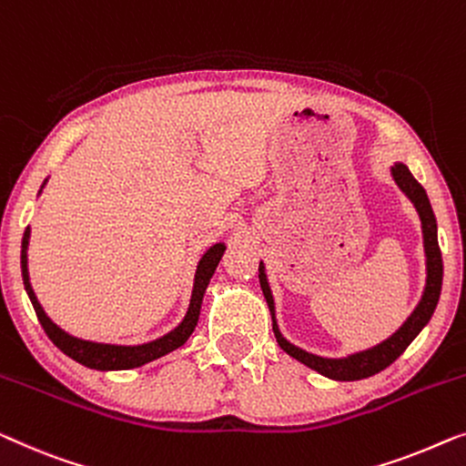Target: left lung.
<instances>
[{"label": "left lung", "mask_w": 466, "mask_h": 466, "mask_svg": "<svg viewBox=\"0 0 466 466\" xmlns=\"http://www.w3.org/2000/svg\"><path fill=\"white\" fill-rule=\"evenodd\" d=\"M390 172H393L395 183L400 185L401 191L414 201L416 210L420 214L424 252H427V288H424L420 305H418L416 311L410 315V319L403 323V326L397 329L389 340H384L382 345L370 350H363V353L350 355L349 360H323V357L311 355L307 353V350L289 345V342L279 334V329L275 326V319H273V332H275V339H278V345L286 350L288 355H292L294 360L305 363V366H309L311 370H317V372L328 376V379L361 380V379H368V376L379 374L384 368H389L390 363H393L397 357L410 347V342L416 339L418 332L427 326L431 315H433L437 307V300H440L441 279H443V260H441L440 244H437V222H435L433 208L429 204V198L427 193H424L422 185L418 183L406 166L395 164L390 167ZM258 271H260L258 279H260L262 294H265L267 305L271 309V315H273V296H271V289H268L262 265L258 267Z\"/></svg>", "instance_id": "1"}]
</instances>
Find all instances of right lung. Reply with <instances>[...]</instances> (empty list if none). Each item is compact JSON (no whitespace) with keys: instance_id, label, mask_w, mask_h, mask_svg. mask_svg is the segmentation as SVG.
<instances>
[{"instance_id":"1","label":"right lung","mask_w":466,"mask_h":466,"mask_svg":"<svg viewBox=\"0 0 466 466\" xmlns=\"http://www.w3.org/2000/svg\"><path fill=\"white\" fill-rule=\"evenodd\" d=\"M26 246H29V227L25 228L23 235V249H20V268H23V281H25V289L29 294V299L33 302V309H35L37 319L42 323L44 332L48 334V339L56 345L65 355H69L71 360H76L77 363H82L86 368L92 370H130V368H138L143 363H149L157 357L170 353V350L178 349L180 345H185L188 336L195 329V323H198L199 317V307H201V299H204V292L210 283V278L217 271L218 260L222 258V252H225V246L217 244L212 246L208 252L204 254V258L199 260L198 273H195V286H193V296H191V305H188L187 317L183 323L170 332L164 339L153 340L149 345L143 347H113V345H98V342H87V340H79L73 339L66 332H63L56 323L50 321V317L44 313L42 305L37 302V296L33 292L31 283H29V271H26Z\"/></svg>"}]
</instances>
